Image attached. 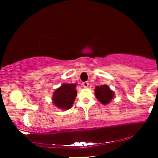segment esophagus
Instances as JSON below:
<instances>
[{
  "mask_svg": "<svg viewBox=\"0 0 158 158\" xmlns=\"http://www.w3.org/2000/svg\"><path fill=\"white\" fill-rule=\"evenodd\" d=\"M82 85H83V86L84 88H88V82H83V83H82Z\"/></svg>",
  "mask_w": 158,
  "mask_h": 158,
  "instance_id": "1",
  "label": "esophagus"
}]
</instances>
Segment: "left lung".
<instances>
[{
	"instance_id": "1",
	"label": "left lung",
	"mask_w": 158,
	"mask_h": 158,
	"mask_svg": "<svg viewBox=\"0 0 158 158\" xmlns=\"http://www.w3.org/2000/svg\"><path fill=\"white\" fill-rule=\"evenodd\" d=\"M95 96L103 105H107L114 98V92L107 85H101L95 88Z\"/></svg>"
}]
</instances>
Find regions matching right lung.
I'll return each mask as SVG.
<instances>
[{
  "label": "right lung",
  "mask_w": 158,
  "mask_h": 158,
  "mask_svg": "<svg viewBox=\"0 0 158 158\" xmlns=\"http://www.w3.org/2000/svg\"><path fill=\"white\" fill-rule=\"evenodd\" d=\"M76 96V84L63 83L55 90L52 100L56 107L68 110L73 106Z\"/></svg>",
  "instance_id": "add662e5"
}]
</instances>
